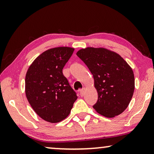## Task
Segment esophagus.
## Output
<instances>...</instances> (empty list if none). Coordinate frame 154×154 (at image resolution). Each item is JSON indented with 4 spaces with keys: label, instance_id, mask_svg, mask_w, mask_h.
<instances>
[{
    "label": "esophagus",
    "instance_id": "1",
    "mask_svg": "<svg viewBox=\"0 0 154 154\" xmlns=\"http://www.w3.org/2000/svg\"><path fill=\"white\" fill-rule=\"evenodd\" d=\"M85 90V88H83L82 89L80 90V95H81V96H83V95H84Z\"/></svg>",
    "mask_w": 154,
    "mask_h": 154
}]
</instances>
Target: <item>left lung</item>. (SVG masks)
Instances as JSON below:
<instances>
[{
    "mask_svg": "<svg viewBox=\"0 0 154 154\" xmlns=\"http://www.w3.org/2000/svg\"><path fill=\"white\" fill-rule=\"evenodd\" d=\"M93 75L98 100L93 108L106 118L125 111L134 90V72L116 52L107 49L86 48L77 52Z\"/></svg>",
    "mask_w": 154,
    "mask_h": 154,
    "instance_id": "8db88e82",
    "label": "left lung"
}]
</instances>
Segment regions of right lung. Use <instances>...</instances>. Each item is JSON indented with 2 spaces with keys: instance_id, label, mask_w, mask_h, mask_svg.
Returning <instances> with one entry per match:
<instances>
[{
  "instance_id": "add662e5",
  "label": "right lung",
  "mask_w": 154,
  "mask_h": 154,
  "mask_svg": "<svg viewBox=\"0 0 154 154\" xmlns=\"http://www.w3.org/2000/svg\"><path fill=\"white\" fill-rule=\"evenodd\" d=\"M74 48L59 47L38 56L25 78L26 96L33 110L50 123L63 120L71 113L77 96L62 73Z\"/></svg>"
}]
</instances>
